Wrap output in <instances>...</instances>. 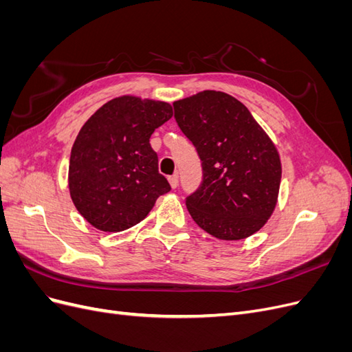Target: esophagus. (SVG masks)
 <instances>
[{
  "label": "esophagus",
  "mask_w": 352,
  "mask_h": 352,
  "mask_svg": "<svg viewBox=\"0 0 352 352\" xmlns=\"http://www.w3.org/2000/svg\"><path fill=\"white\" fill-rule=\"evenodd\" d=\"M168 184H170V186H172L173 189H176V188L179 186V176H177V175L170 176V177H168Z\"/></svg>",
  "instance_id": "34e87169"
}]
</instances>
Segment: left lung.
I'll return each instance as SVG.
<instances>
[{
  "label": "left lung",
  "instance_id": "1",
  "mask_svg": "<svg viewBox=\"0 0 352 352\" xmlns=\"http://www.w3.org/2000/svg\"><path fill=\"white\" fill-rule=\"evenodd\" d=\"M180 131L201 160L202 182L186 197L197 225L223 241L258 232L278 202L279 153L250 110L230 95L202 91L173 102Z\"/></svg>",
  "mask_w": 352,
  "mask_h": 352
}]
</instances>
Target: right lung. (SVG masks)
Returning <instances> with one entry per match:
<instances>
[{
  "label": "right lung",
  "mask_w": 352,
  "mask_h": 352,
  "mask_svg": "<svg viewBox=\"0 0 352 352\" xmlns=\"http://www.w3.org/2000/svg\"><path fill=\"white\" fill-rule=\"evenodd\" d=\"M172 116L167 102L124 95L82 126L70 154L69 189L74 207L94 228L129 229L168 192L150 138Z\"/></svg>",
  "instance_id": "right-lung-1"
}]
</instances>
